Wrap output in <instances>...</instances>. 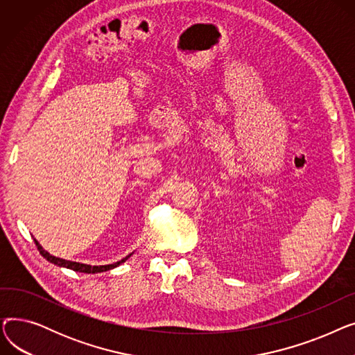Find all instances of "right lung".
Instances as JSON below:
<instances>
[{
	"label": "right lung",
	"instance_id": "right-lung-1",
	"mask_svg": "<svg viewBox=\"0 0 355 355\" xmlns=\"http://www.w3.org/2000/svg\"><path fill=\"white\" fill-rule=\"evenodd\" d=\"M35 241V246L37 249H39L40 254L47 259L50 263L55 265V266H60V268H66V269H70V270H74V272H82V273H101V272H107L110 269H115L118 268L119 265H122L123 262H126V260L132 256V253L128 254L126 257H123L122 260H119V262H115V263H110V265H99V266H92V265H86V263H79V262H71V260H66V259H60V257H55L53 254H50L49 252H46L43 249V246L39 243V241Z\"/></svg>",
	"mask_w": 355,
	"mask_h": 355
}]
</instances>
